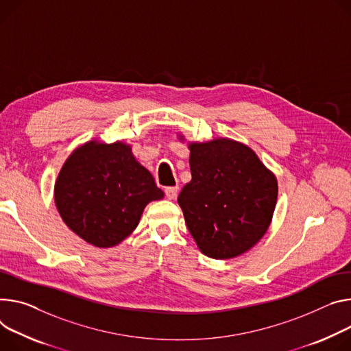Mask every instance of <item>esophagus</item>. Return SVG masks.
I'll use <instances>...</instances> for the list:
<instances>
[{"label":"esophagus","instance_id":"1","mask_svg":"<svg viewBox=\"0 0 351 351\" xmlns=\"http://www.w3.org/2000/svg\"><path fill=\"white\" fill-rule=\"evenodd\" d=\"M178 186H169V187H165V196L169 199V200H173L176 196H178Z\"/></svg>","mask_w":351,"mask_h":351}]
</instances>
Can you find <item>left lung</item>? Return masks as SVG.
Wrapping results in <instances>:
<instances>
[{
    "instance_id": "obj_1",
    "label": "left lung",
    "mask_w": 351,
    "mask_h": 351,
    "mask_svg": "<svg viewBox=\"0 0 351 351\" xmlns=\"http://www.w3.org/2000/svg\"><path fill=\"white\" fill-rule=\"evenodd\" d=\"M189 149L192 180L178 197L187 230L206 256L237 258L266 234L277 179L242 143L217 138Z\"/></svg>"
}]
</instances>
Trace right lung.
Wrapping results in <instances>:
<instances>
[{
  "instance_id": "1",
  "label": "right lung",
  "mask_w": 351,
  "mask_h": 351,
  "mask_svg": "<svg viewBox=\"0 0 351 351\" xmlns=\"http://www.w3.org/2000/svg\"><path fill=\"white\" fill-rule=\"evenodd\" d=\"M164 192L132 147L92 140L62 165L54 186L56 207L66 226L85 242L110 247L138 226L145 206Z\"/></svg>"
}]
</instances>
